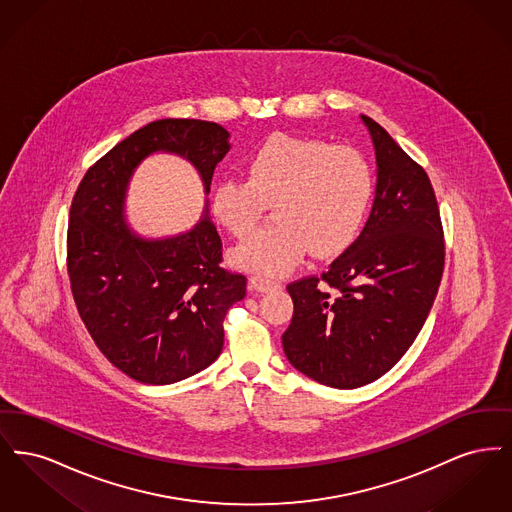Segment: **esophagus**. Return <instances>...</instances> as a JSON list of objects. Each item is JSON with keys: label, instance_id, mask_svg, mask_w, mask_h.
I'll return each mask as SVG.
<instances>
[{"label": "esophagus", "instance_id": "1", "mask_svg": "<svg viewBox=\"0 0 512 512\" xmlns=\"http://www.w3.org/2000/svg\"><path fill=\"white\" fill-rule=\"evenodd\" d=\"M249 284H251V288L257 290V292H270V290H278V288L282 286L280 282H276V280H272V278H267V276H261V274H253V276L249 278Z\"/></svg>", "mask_w": 512, "mask_h": 512}]
</instances>
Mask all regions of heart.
Listing matches in <instances>:
<instances>
[{
    "mask_svg": "<svg viewBox=\"0 0 512 512\" xmlns=\"http://www.w3.org/2000/svg\"><path fill=\"white\" fill-rule=\"evenodd\" d=\"M244 178H224L213 190V215L234 236H245L274 207L276 224L232 249L238 267L280 274L307 249L332 257L357 238L374 192V176L353 147H334L288 134L270 136L244 161Z\"/></svg>",
    "mask_w": 512,
    "mask_h": 512,
    "instance_id": "1",
    "label": "heart"
}]
</instances>
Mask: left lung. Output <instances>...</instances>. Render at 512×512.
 <instances>
[{"mask_svg":"<svg viewBox=\"0 0 512 512\" xmlns=\"http://www.w3.org/2000/svg\"><path fill=\"white\" fill-rule=\"evenodd\" d=\"M376 197L361 236L320 276L288 284V361L324 386L353 390L384 376L422 330L438 295L445 240L426 171L370 117Z\"/></svg>","mask_w":512,"mask_h":512,"instance_id":"obj_1","label":"left lung"}]
</instances>
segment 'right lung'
Instances as JSON below:
<instances>
[{
  "label": "right lung",
  "mask_w": 512,
  "mask_h": 512,
  "mask_svg": "<svg viewBox=\"0 0 512 512\" xmlns=\"http://www.w3.org/2000/svg\"><path fill=\"white\" fill-rule=\"evenodd\" d=\"M228 136L217 122H149L96 161L74 194L67 230L74 303L99 351L136 382L174 384L217 361L224 317L244 299L247 280L220 267L222 240L209 217L169 240L134 236L124 220L128 180L149 153L171 151L194 165L209 194Z\"/></svg>",
  "instance_id": "1"
}]
</instances>
